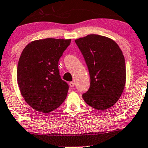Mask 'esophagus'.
I'll return each instance as SVG.
<instances>
[{"label":"esophagus","mask_w":148,"mask_h":148,"mask_svg":"<svg viewBox=\"0 0 148 148\" xmlns=\"http://www.w3.org/2000/svg\"><path fill=\"white\" fill-rule=\"evenodd\" d=\"M69 86H70V87L73 88L74 86V82H73V81H72V82H69Z\"/></svg>","instance_id":"34e87169"}]
</instances>
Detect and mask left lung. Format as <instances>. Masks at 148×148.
Segmentation results:
<instances>
[{"mask_svg": "<svg viewBox=\"0 0 148 148\" xmlns=\"http://www.w3.org/2000/svg\"><path fill=\"white\" fill-rule=\"evenodd\" d=\"M84 56L90 77V86L83 99L99 111L111 108L120 99L126 83V66L123 51L111 38L88 35L75 40Z\"/></svg>", "mask_w": 148, "mask_h": 148, "instance_id": "1", "label": "left lung"}]
</instances>
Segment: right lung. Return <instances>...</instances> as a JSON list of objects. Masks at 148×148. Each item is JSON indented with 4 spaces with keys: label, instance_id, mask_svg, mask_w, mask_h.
Returning <instances> with one entry per match:
<instances>
[{
    "label": "right lung",
    "instance_id": "right-lung-1",
    "mask_svg": "<svg viewBox=\"0 0 148 148\" xmlns=\"http://www.w3.org/2000/svg\"><path fill=\"white\" fill-rule=\"evenodd\" d=\"M71 40L47 38L31 42L23 49L17 66L22 97L33 109L49 113L67 97L68 84L61 79L58 61Z\"/></svg>",
    "mask_w": 148,
    "mask_h": 148
}]
</instances>
